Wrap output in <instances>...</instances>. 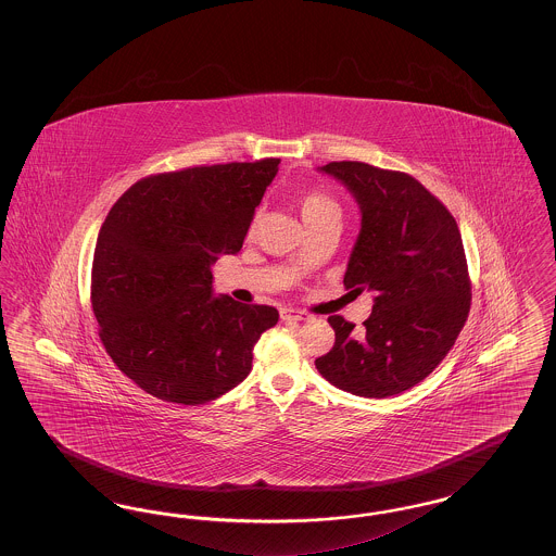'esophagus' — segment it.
Returning a JSON list of instances; mask_svg holds the SVG:
<instances>
[{"label":"esophagus","mask_w":556,"mask_h":556,"mask_svg":"<svg viewBox=\"0 0 556 556\" xmlns=\"http://www.w3.org/2000/svg\"><path fill=\"white\" fill-rule=\"evenodd\" d=\"M281 318L286 323H298V320H306L308 315L302 313V311H293V308H281Z\"/></svg>","instance_id":"34e87169"}]
</instances>
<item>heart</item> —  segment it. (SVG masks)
Masks as SVG:
<instances>
[{
    "instance_id": "1",
    "label": "heart",
    "mask_w": 556,
    "mask_h": 556,
    "mask_svg": "<svg viewBox=\"0 0 556 556\" xmlns=\"http://www.w3.org/2000/svg\"><path fill=\"white\" fill-rule=\"evenodd\" d=\"M298 206H300V212H302V216H304V220L308 225L317 223V220L325 218V216H331V214L342 216V208H340L338 200L331 198L325 191H318V189H308V191L300 193Z\"/></svg>"
}]
</instances>
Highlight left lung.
Segmentation results:
<instances>
[{"label": "left lung", "mask_w": 556, "mask_h": 556, "mask_svg": "<svg viewBox=\"0 0 556 556\" xmlns=\"http://www.w3.org/2000/svg\"><path fill=\"white\" fill-rule=\"evenodd\" d=\"M356 198L363 223L345 268L350 293L375 291L365 331L333 315V348L315 361L336 388L365 397L402 394L424 381L456 342L471 308L458 225L415 177L342 160L320 166Z\"/></svg>", "instance_id": "1"}]
</instances>
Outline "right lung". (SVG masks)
<instances>
[{
    "mask_svg": "<svg viewBox=\"0 0 556 556\" xmlns=\"http://www.w3.org/2000/svg\"><path fill=\"white\" fill-rule=\"evenodd\" d=\"M279 162L150 175L108 212L93 252L91 306L110 358L143 392L198 406L252 370V348L279 313L214 298L211 265L241 250Z\"/></svg>",
    "mask_w": 556,
    "mask_h": 556,
    "instance_id": "right-lung-1",
    "label": "right lung"
}]
</instances>
